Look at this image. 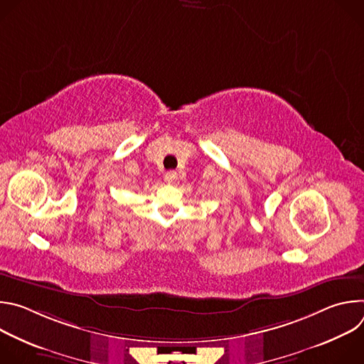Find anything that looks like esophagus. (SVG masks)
Segmentation results:
<instances>
[{"label":"esophagus","instance_id":"obj_1","mask_svg":"<svg viewBox=\"0 0 364 364\" xmlns=\"http://www.w3.org/2000/svg\"><path fill=\"white\" fill-rule=\"evenodd\" d=\"M164 180L168 184H174L177 181V173L176 171H167L166 176H164Z\"/></svg>","mask_w":364,"mask_h":364}]
</instances>
